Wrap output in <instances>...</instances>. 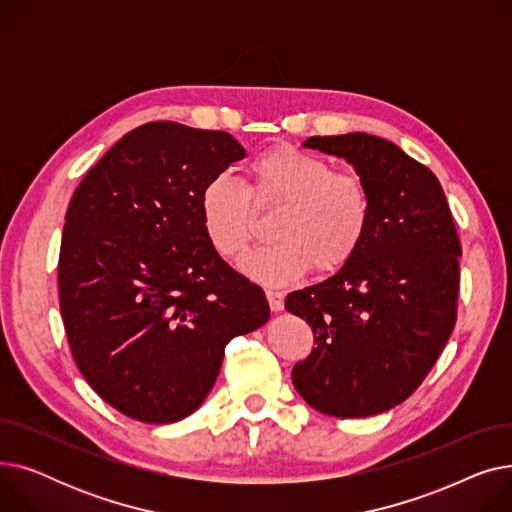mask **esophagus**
Listing matches in <instances>:
<instances>
[{"mask_svg": "<svg viewBox=\"0 0 512 512\" xmlns=\"http://www.w3.org/2000/svg\"><path fill=\"white\" fill-rule=\"evenodd\" d=\"M265 297H267V303H270L272 311H282L284 309V294L280 290H267Z\"/></svg>", "mask_w": 512, "mask_h": 512, "instance_id": "esophagus-1", "label": "esophagus"}]
</instances>
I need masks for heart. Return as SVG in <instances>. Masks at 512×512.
<instances>
[{"label":"heart","instance_id":"b5f03b06","mask_svg":"<svg viewBox=\"0 0 512 512\" xmlns=\"http://www.w3.org/2000/svg\"><path fill=\"white\" fill-rule=\"evenodd\" d=\"M247 186L215 176L199 195L201 226L211 249L226 261L245 259L257 232V211L278 209L276 245L242 265L265 284H288L309 267L336 274L351 263L371 226V195L353 172H334L328 159L292 145L259 153L247 168Z\"/></svg>","mask_w":512,"mask_h":512}]
</instances>
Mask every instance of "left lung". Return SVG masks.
Here are the masks:
<instances>
[{
    "label": "left lung",
    "instance_id": "left-lung-1",
    "mask_svg": "<svg viewBox=\"0 0 512 512\" xmlns=\"http://www.w3.org/2000/svg\"><path fill=\"white\" fill-rule=\"evenodd\" d=\"M303 145L353 164L373 213L351 263L286 297L315 344L292 384L324 415H378L421 386L454 330L461 240L436 174L394 143L348 132Z\"/></svg>",
    "mask_w": 512,
    "mask_h": 512
}]
</instances>
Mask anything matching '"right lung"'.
<instances>
[{"instance_id": "add662e5", "label": "right lung", "mask_w": 512, "mask_h": 512, "mask_svg": "<svg viewBox=\"0 0 512 512\" xmlns=\"http://www.w3.org/2000/svg\"><path fill=\"white\" fill-rule=\"evenodd\" d=\"M245 149L224 130L149 122L76 186L62 232L60 311L89 386L143 423L195 413L224 348L270 319L263 290L215 253L201 188Z\"/></svg>"}]
</instances>
